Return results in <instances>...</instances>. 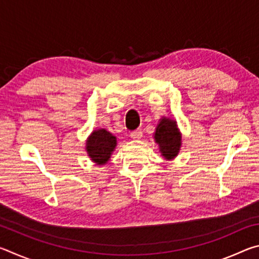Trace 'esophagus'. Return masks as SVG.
<instances>
[{
  "instance_id": "obj_1",
  "label": "esophagus",
  "mask_w": 259,
  "mask_h": 259,
  "mask_svg": "<svg viewBox=\"0 0 259 259\" xmlns=\"http://www.w3.org/2000/svg\"><path fill=\"white\" fill-rule=\"evenodd\" d=\"M130 137L133 138V139H140V138L143 137V133H142V130H140V129L134 130L133 133L130 134Z\"/></svg>"
}]
</instances>
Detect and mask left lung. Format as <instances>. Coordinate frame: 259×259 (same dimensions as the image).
Masks as SVG:
<instances>
[{"mask_svg": "<svg viewBox=\"0 0 259 259\" xmlns=\"http://www.w3.org/2000/svg\"><path fill=\"white\" fill-rule=\"evenodd\" d=\"M154 142L159 146V152L166 161L174 160L179 154L182 147V133L177 121L162 116L153 134Z\"/></svg>", "mask_w": 259, "mask_h": 259, "instance_id": "left-lung-1", "label": "left lung"}]
</instances>
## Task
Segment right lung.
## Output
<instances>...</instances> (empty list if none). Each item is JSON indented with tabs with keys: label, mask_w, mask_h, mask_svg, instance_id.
Listing matches in <instances>:
<instances>
[{
	"label": "right lung",
	"mask_w": 259,
	"mask_h": 259,
	"mask_svg": "<svg viewBox=\"0 0 259 259\" xmlns=\"http://www.w3.org/2000/svg\"><path fill=\"white\" fill-rule=\"evenodd\" d=\"M117 145V139L106 129H96L85 140V151L96 165H104L111 159Z\"/></svg>",
	"instance_id": "add662e5"
}]
</instances>
